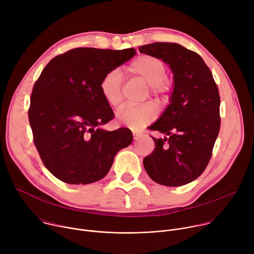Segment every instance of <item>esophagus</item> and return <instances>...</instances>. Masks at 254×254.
Masks as SVG:
<instances>
[{
    "instance_id": "1",
    "label": "esophagus",
    "mask_w": 254,
    "mask_h": 254,
    "mask_svg": "<svg viewBox=\"0 0 254 254\" xmlns=\"http://www.w3.org/2000/svg\"><path fill=\"white\" fill-rule=\"evenodd\" d=\"M141 136V134L140 133H137V132H133V138L136 140V139H138L139 137Z\"/></svg>"
}]
</instances>
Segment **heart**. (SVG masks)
Listing matches in <instances>:
<instances>
[{
  "instance_id": "1",
  "label": "heart",
  "mask_w": 254,
  "mask_h": 254,
  "mask_svg": "<svg viewBox=\"0 0 254 254\" xmlns=\"http://www.w3.org/2000/svg\"><path fill=\"white\" fill-rule=\"evenodd\" d=\"M131 73L140 76L149 83L152 94L165 99L169 90L165 80L167 69L165 63L154 56L142 55L134 59L129 65ZM124 76L119 69L111 70L100 82V91L105 101L112 107L118 108L123 101ZM157 118V108L153 103H143L127 106L120 115V122L132 130H140Z\"/></svg>"
}]
</instances>
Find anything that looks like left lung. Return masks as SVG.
Instances as JSON below:
<instances>
[{
	"label": "left lung",
	"instance_id": "left-lung-1",
	"mask_svg": "<svg viewBox=\"0 0 254 254\" xmlns=\"http://www.w3.org/2000/svg\"><path fill=\"white\" fill-rule=\"evenodd\" d=\"M138 50L161 59L173 72L170 103L150 127L165 136H152L155 150L143 159L144 170L160 185H186L206 169L219 133L218 87L202 57L182 45L157 42Z\"/></svg>",
	"mask_w": 254,
	"mask_h": 254
}]
</instances>
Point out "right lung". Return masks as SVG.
I'll return each instance as SVG.
<instances>
[{
    "label": "right lung",
    "instance_id": "1",
    "mask_svg": "<svg viewBox=\"0 0 254 254\" xmlns=\"http://www.w3.org/2000/svg\"><path fill=\"white\" fill-rule=\"evenodd\" d=\"M135 53L133 48L72 49L53 58L34 84L28 113L34 143L47 170L62 182L99 181L132 141L128 128L101 127L115 114L100 82Z\"/></svg>",
    "mask_w": 254,
    "mask_h": 254
}]
</instances>
